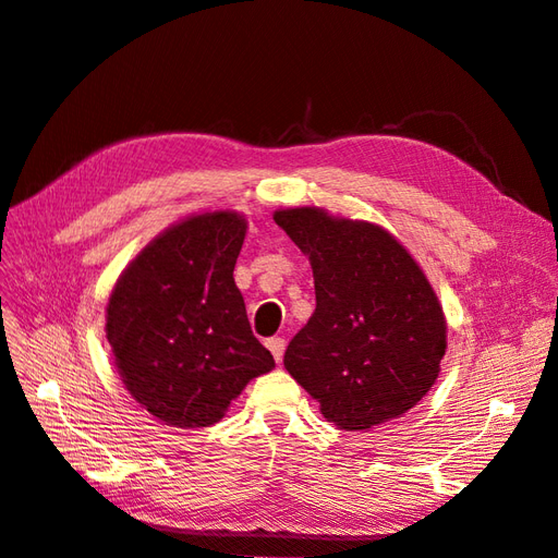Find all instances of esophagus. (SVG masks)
I'll use <instances>...</instances> for the list:
<instances>
[{
	"instance_id": "1",
	"label": "esophagus",
	"mask_w": 558,
	"mask_h": 558,
	"mask_svg": "<svg viewBox=\"0 0 558 558\" xmlns=\"http://www.w3.org/2000/svg\"><path fill=\"white\" fill-rule=\"evenodd\" d=\"M267 349L272 351V356L277 363H281L283 359V349H286V340L283 337H272V340H267Z\"/></svg>"
}]
</instances>
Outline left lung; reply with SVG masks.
<instances>
[{
  "mask_svg": "<svg viewBox=\"0 0 558 558\" xmlns=\"http://www.w3.org/2000/svg\"><path fill=\"white\" fill-rule=\"evenodd\" d=\"M305 253L316 310L283 353L291 377L337 428L367 430L410 412L440 375L447 320L391 232L318 207L275 211Z\"/></svg>",
  "mask_w": 558,
  "mask_h": 558,
  "instance_id": "obj_1",
  "label": "left lung"
}]
</instances>
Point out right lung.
<instances>
[{
  "label": "right lung",
  "instance_id": "1",
  "mask_svg": "<svg viewBox=\"0 0 558 558\" xmlns=\"http://www.w3.org/2000/svg\"><path fill=\"white\" fill-rule=\"evenodd\" d=\"M244 234L238 211L189 216L158 234L113 286L107 340L118 375L167 426H214L253 377L275 367L232 277Z\"/></svg>",
  "mask_w": 558,
  "mask_h": 558
}]
</instances>
